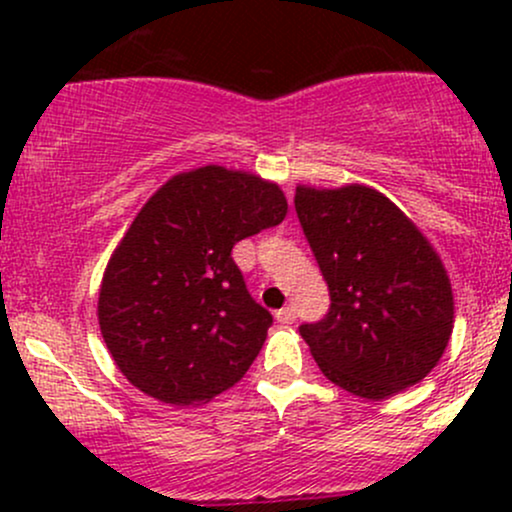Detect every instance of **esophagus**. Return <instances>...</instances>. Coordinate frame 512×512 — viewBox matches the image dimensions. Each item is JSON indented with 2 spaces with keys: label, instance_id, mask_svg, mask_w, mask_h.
I'll list each match as a JSON object with an SVG mask.
<instances>
[{
  "label": "esophagus",
  "instance_id": "esophagus-1",
  "mask_svg": "<svg viewBox=\"0 0 512 512\" xmlns=\"http://www.w3.org/2000/svg\"><path fill=\"white\" fill-rule=\"evenodd\" d=\"M276 320H279L281 325H293V322H296V308H293V305H286V308L276 310Z\"/></svg>",
  "mask_w": 512,
  "mask_h": 512
}]
</instances>
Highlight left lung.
Returning a JSON list of instances; mask_svg holds the SVG:
<instances>
[{
  "mask_svg": "<svg viewBox=\"0 0 512 512\" xmlns=\"http://www.w3.org/2000/svg\"><path fill=\"white\" fill-rule=\"evenodd\" d=\"M296 214L330 286V313L301 325L327 380L387 399L443 356L455 301L443 260L414 221L368 185L296 187Z\"/></svg>",
  "mask_w": 512,
  "mask_h": 512,
  "instance_id": "left-lung-1",
  "label": "left lung"
}]
</instances>
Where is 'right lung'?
<instances>
[{
  "instance_id": "obj_1",
  "label": "right lung",
  "mask_w": 512,
  "mask_h": 512,
  "mask_svg": "<svg viewBox=\"0 0 512 512\" xmlns=\"http://www.w3.org/2000/svg\"><path fill=\"white\" fill-rule=\"evenodd\" d=\"M286 211L276 182L223 166L173 175L139 209L98 291L103 342L137 390L195 407L248 373L272 315L231 250Z\"/></svg>"
}]
</instances>
